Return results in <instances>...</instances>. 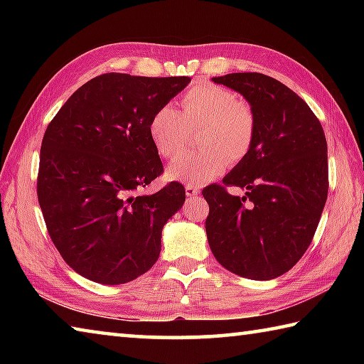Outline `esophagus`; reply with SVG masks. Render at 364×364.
<instances>
[{
  "label": "esophagus",
  "mask_w": 364,
  "mask_h": 364,
  "mask_svg": "<svg viewBox=\"0 0 364 364\" xmlns=\"http://www.w3.org/2000/svg\"><path fill=\"white\" fill-rule=\"evenodd\" d=\"M184 191H186V194L189 197H194L197 194H200V188L197 186V184H186V186H184Z\"/></svg>",
  "instance_id": "1"
}]
</instances>
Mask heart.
Wrapping results in <instances>:
<instances>
[{
	"mask_svg": "<svg viewBox=\"0 0 364 364\" xmlns=\"http://www.w3.org/2000/svg\"><path fill=\"white\" fill-rule=\"evenodd\" d=\"M197 134L199 152L178 157L168 167V176L188 184L213 180L225 170L228 160L239 162L250 152L257 134V120L249 104L223 86L196 85L181 97V110L165 104L149 122V134L164 159H175Z\"/></svg>",
	"mask_w": 364,
	"mask_h": 364,
	"instance_id": "heart-1",
	"label": "heart"
}]
</instances>
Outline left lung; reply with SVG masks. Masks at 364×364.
<instances>
[{
    "instance_id": "left-lung-1",
    "label": "left lung",
    "mask_w": 364,
    "mask_h": 364,
    "mask_svg": "<svg viewBox=\"0 0 364 364\" xmlns=\"http://www.w3.org/2000/svg\"><path fill=\"white\" fill-rule=\"evenodd\" d=\"M241 93L257 120L250 152L202 194L210 212L205 231L220 264L242 278L267 281L305 254L328 199V144L323 127L300 96L257 72L212 78ZM226 186L246 191L232 196Z\"/></svg>"
}]
</instances>
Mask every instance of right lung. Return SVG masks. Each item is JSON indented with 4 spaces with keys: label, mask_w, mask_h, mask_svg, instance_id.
I'll list each match as a JSON object with an SVG mask.
<instances>
[{
    "label": "right lung",
    "mask_w": 364,
    "mask_h": 364,
    "mask_svg": "<svg viewBox=\"0 0 364 364\" xmlns=\"http://www.w3.org/2000/svg\"><path fill=\"white\" fill-rule=\"evenodd\" d=\"M189 82L102 73L80 86L48 125L36 194L51 241L83 278L123 284L157 262L164 225L186 193L173 181L139 194L164 171L149 122Z\"/></svg>",
    "instance_id": "right-lung-1"
}]
</instances>
